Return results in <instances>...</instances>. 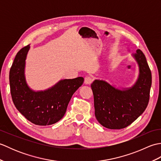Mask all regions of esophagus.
Returning a JSON list of instances; mask_svg holds the SVG:
<instances>
[{"instance_id": "esophagus-1", "label": "esophagus", "mask_w": 161, "mask_h": 161, "mask_svg": "<svg viewBox=\"0 0 161 161\" xmlns=\"http://www.w3.org/2000/svg\"><path fill=\"white\" fill-rule=\"evenodd\" d=\"M93 81V78L91 76H86L84 79V83L86 84H91Z\"/></svg>"}]
</instances>
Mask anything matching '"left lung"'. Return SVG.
<instances>
[{"label": "left lung", "mask_w": 161, "mask_h": 161, "mask_svg": "<svg viewBox=\"0 0 161 161\" xmlns=\"http://www.w3.org/2000/svg\"><path fill=\"white\" fill-rule=\"evenodd\" d=\"M139 65V77L135 85L119 90L102 80L91 84L94 97L95 115L104 127L124 129L134 122L147 107L152 86V73L145 54L138 49L133 54Z\"/></svg>", "instance_id": "obj_1"}]
</instances>
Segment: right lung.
I'll list each match as a JSON object with an SVG mask.
<instances>
[{"instance_id":"add662e5","label":"right lung","mask_w":161,"mask_h":161,"mask_svg":"<svg viewBox=\"0 0 161 161\" xmlns=\"http://www.w3.org/2000/svg\"><path fill=\"white\" fill-rule=\"evenodd\" d=\"M30 45L16 54L9 71L10 92L18 111L36 125L46 126L59 121L66 114L72 95L84 82V78L61 80L46 91L35 92L26 84L24 68Z\"/></svg>"}]
</instances>
